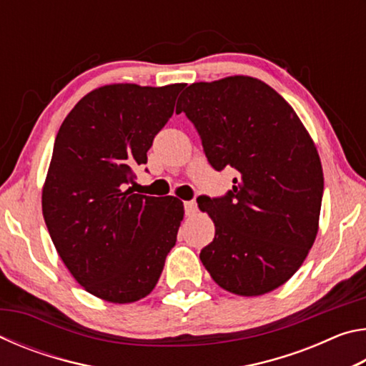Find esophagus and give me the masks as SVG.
Segmentation results:
<instances>
[{
	"label": "esophagus",
	"instance_id": "1",
	"mask_svg": "<svg viewBox=\"0 0 366 366\" xmlns=\"http://www.w3.org/2000/svg\"><path fill=\"white\" fill-rule=\"evenodd\" d=\"M184 208H185V214H187V216L195 214V212H197V203H195V200L184 202Z\"/></svg>",
	"mask_w": 366,
	"mask_h": 366
}]
</instances>
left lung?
I'll use <instances>...</instances> for the list:
<instances>
[{"label":"left lung","mask_w":366,"mask_h":366,"mask_svg":"<svg viewBox=\"0 0 366 366\" xmlns=\"http://www.w3.org/2000/svg\"><path fill=\"white\" fill-rule=\"evenodd\" d=\"M216 171H237L221 198L198 197L214 222L200 252L213 281L242 297L282 286L317 239L323 168L315 142L292 107L259 79L231 76L195 82L179 97Z\"/></svg>","instance_id":"obj_1"}]
</instances>
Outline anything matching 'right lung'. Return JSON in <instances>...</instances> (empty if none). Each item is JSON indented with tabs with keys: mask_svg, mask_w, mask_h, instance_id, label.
Instances as JSON below:
<instances>
[{
	"mask_svg": "<svg viewBox=\"0 0 366 366\" xmlns=\"http://www.w3.org/2000/svg\"><path fill=\"white\" fill-rule=\"evenodd\" d=\"M182 89L98 86L71 109L54 140L41 190L43 218L74 280L102 300L144 299L176 245L184 203L126 187L134 169L147 163Z\"/></svg>",
	"mask_w": 366,
	"mask_h": 366,
	"instance_id": "right-lung-1",
	"label": "right lung"
}]
</instances>
